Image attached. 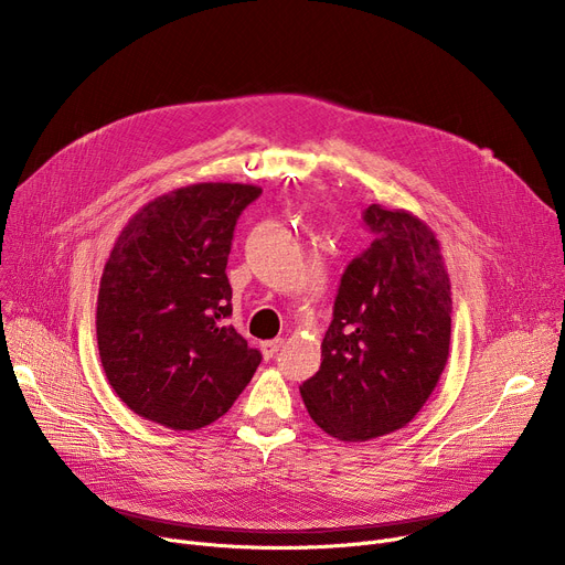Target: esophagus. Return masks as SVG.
<instances>
[{
  "instance_id": "34e87169",
  "label": "esophagus",
  "mask_w": 565,
  "mask_h": 565,
  "mask_svg": "<svg viewBox=\"0 0 565 565\" xmlns=\"http://www.w3.org/2000/svg\"><path fill=\"white\" fill-rule=\"evenodd\" d=\"M284 345V339H273V341H263L260 343V352H263V358L265 360H273L275 354L279 352V348Z\"/></svg>"
}]
</instances>
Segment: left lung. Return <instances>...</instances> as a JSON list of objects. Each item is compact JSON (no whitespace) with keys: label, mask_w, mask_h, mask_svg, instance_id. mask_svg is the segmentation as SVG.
I'll return each instance as SVG.
<instances>
[{"label":"left lung","mask_w":565,"mask_h":565,"mask_svg":"<svg viewBox=\"0 0 565 565\" xmlns=\"http://www.w3.org/2000/svg\"><path fill=\"white\" fill-rule=\"evenodd\" d=\"M375 235L341 277L322 362L302 387L311 419L343 441L407 426L449 360L451 281L435 233L403 207H366Z\"/></svg>","instance_id":"left-lung-1"}]
</instances>
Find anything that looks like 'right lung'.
<instances>
[{"label":"right lung","instance_id":"obj_1","mask_svg":"<svg viewBox=\"0 0 565 565\" xmlns=\"http://www.w3.org/2000/svg\"><path fill=\"white\" fill-rule=\"evenodd\" d=\"M260 188L196 183L141 205L105 263L96 334L105 375L139 417L171 430L217 422L260 352L226 322L233 228Z\"/></svg>","mask_w":565,"mask_h":565}]
</instances>
